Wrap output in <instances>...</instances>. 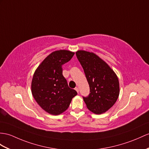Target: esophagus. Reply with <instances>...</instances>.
Wrapping results in <instances>:
<instances>
[{
    "label": "esophagus",
    "instance_id": "obj_1",
    "mask_svg": "<svg viewBox=\"0 0 149 149\" xmlns=\"http://www.w3.org/2000/svg\"><path fill=\"white\" fill-rule=\"evenodd\" d=\"M74 89H75L76 91H77L78 93L79 92V89H78V88L77 86V87H75V88H74Z\"/></svg>",
    "mask_w": 149,
    "mask_h": 149
}]
</instances>
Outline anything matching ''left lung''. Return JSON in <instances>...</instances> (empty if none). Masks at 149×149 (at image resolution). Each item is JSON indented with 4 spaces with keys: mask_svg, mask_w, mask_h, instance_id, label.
Returning <instances> with one entry per match:
<instances>
[{
    "mask_svg": "<svg viewBox=\"0 0 149 149\" xmlns=\"http://www.w3.org/2000/svg\"><path fill=\"white\" fill-rule=\"evenodd\" d=\"M76 55L90 86L89 95L83 97L87 108L96 114L106 112L113 106L119 97V83L117 75L95 54L78 50Z\"/></svg>",
    "mask_w": 149,
    "mask_h": 149,
    "instance_id": "1",
    "label": "left lung"
}]
</instances>
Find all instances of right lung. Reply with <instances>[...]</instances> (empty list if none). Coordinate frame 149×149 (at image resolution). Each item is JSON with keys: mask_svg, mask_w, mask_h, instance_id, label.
<instances>
[{"mask_svg": "<svg viewBox=\"0 0 149 149\" xmlns=\"http://www.w3.org/2000/svg\"><path fill=\"white\" fill-rule=\"evenodd\" d=\"M74 53L66 50L52 52L39 65L33 77L31 93L43 110L59 115L69 107L72 99L77 95L68 86L63 75V65L70 61Z\"/></svg>", "mask_w": 149, "mask_h": 149, "instance_id": "add662e5", "label": "right lung"}]
</instances>
